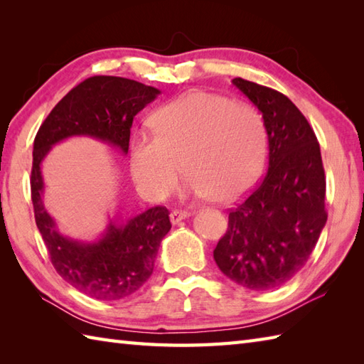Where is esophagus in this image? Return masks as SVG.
<instances>
[{
  "instance_id": "obj_1",
  "label": "esophagus",
  "mask_w": 364,
  "mask_h": 364,
  "mask_svg": "<svg viewBox=\"0 0 364 364\" xmlns=\"http://www.w3.org/2000/svg\"><path fill=\"white\" fill-rule=\"evenodd\" d=\"M191 215V213L189 211H180V210H173L172 213H170V222L173 223H178V222H181L183 219H186V218H189Z\"/></svg>"
}]
</instances>
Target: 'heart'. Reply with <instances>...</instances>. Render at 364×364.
Returning a JSON list of instances; mask_svg holds the SVG:
<instances>
[{"mask_svg": "<svg viewBox=\"0 0 364 364\" xmlns=\"http://www.w3.org/2000/svg\"><path fill=\"white\" fill-rule=\"evenodd\" d=\"M154 133L129 142V172L141 196L159 202L176 188L180 164L188 191L228 203L249 191L264 166L267 137L257 107L196 90L154 112Z\"/></svg>", "mask_w": 364, "mask_h": 364, "instance_id": "heart-1", "label": "heart"}]
</instances>
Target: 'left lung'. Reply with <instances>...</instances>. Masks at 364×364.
Listing matches in <instances>:
<instances>
[{
    "instance_id": "8db88e82",
    "label": "left lung",
    "mask_w": 364,
    "mask_h": 364,
    "mask_svg": "<svg viewBox=\"0 0 364 364\" xmlns=\"http://www.w3.org/2000/svg\"><path fill=\"white\" fill-rule=\"evenodd\" d=\"M233 84L262 114L269 168L259 186L230 210L214 259L230 280L269 291L291 280L318 242L327 222L326 173L318 137L288 97L242 78Z\"/></svg>"
}]
</instances>
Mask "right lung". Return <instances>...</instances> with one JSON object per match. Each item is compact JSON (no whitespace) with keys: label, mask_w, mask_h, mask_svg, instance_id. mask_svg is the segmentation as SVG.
Wrapping results in <instances>:
<instances>
[{"label":"right lung","mask_w":364,"mask_h":364,"mask_svg":"<svg viewBox=\"0 0 364 364\" xmlns=\"http://www.w3.org/2000/svg\"><path fill=\"white\" fill-rule=\"evenodd\" d=\"M161 92L120 76H92L53 107L34 139L31 198L34 218L56 272L73 288L97 300H119L134 294L153 274L158 249L172 223L166 206H153L125 225L109 222L97 242L60 235L43 206L41 164L54 144L89 136L119 149H129L134 115Z\"/></svg>","instance_id":"add662e5"}]
</instances>
